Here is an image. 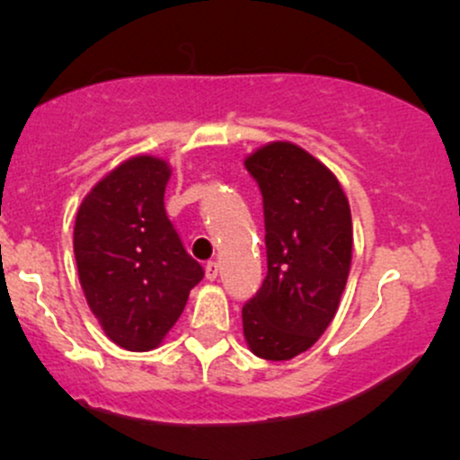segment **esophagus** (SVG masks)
I'll return each instance as SVG.
<instances>
[{"mask_svg": "<svg viewBox=\"0 0 460 460\" xmlns=\"http://www.w3.org/2000/svg\"><path fill=\"white\" fill-rule=\"evenodd\" d=\"M205 277H208L209 281H216V277H218V263L208 261V266H205Z\"/></svg>", "mask_w": 460, "mask_h": 460, "instance_id": "1", "label": "esophagus"}]
</instances>
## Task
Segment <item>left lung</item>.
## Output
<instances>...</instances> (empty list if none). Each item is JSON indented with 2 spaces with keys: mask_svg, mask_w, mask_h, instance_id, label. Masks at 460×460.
Listing matches in <instances>:
<instances>
[{
  "mask_svg": "<svg viewBox=\"0 0 460 460\" xmlns=\"http://www.w3.org/2000/svg\"><path fill=\"white\" fill-rule=\"evenodd\" d=\"M263 197L268 274L242 307L252 355L288 361L335 318L352 260L350 205L337 177L292 142L246 157Z\"/></svg>",
  "mask_w": 460,
  "mask_h": 460,
  "instance_id": "left-lung-1",
  "label": "left lung"
}]
</instances>
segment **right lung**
<instances>
[{
  "instance_id": "right-lung-1",
  "label": "right lung",
  "mask_w": 460,
  "mask_h": 460,
  "mask_svg": "<svg viewBox=\"0 0 460 460\" xmlns=\"http://www.w3.org/2000/svg\"><path fill=\"white\" fill-rule=\"evenodd\" d=\"M171 166L136 155L79 205L73 231L79 283L105 335L125 350L160 346L203 268L188 255L164 209Z\"/></svg>"
}]
</instances>
